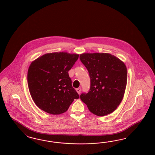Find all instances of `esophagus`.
Instances as JSON below:
<instances>
[{
    "label": "esophagus",
    "mask_w": 155,
    "mask_h": 155,
    "mask_svg": "<svg viewBox=\"0 0 155 155\" xmlns=\"http://www.w3.org/2000/svg\"><path fill=\"white\" fill-rule=\"evenodd\" d=\"M76 91H77V93L80 94L81 93V87H79V88H77V89H76Z\"/></svg>",
    "instance_id": "obj_1"
}]
</instances>
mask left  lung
<instances>
[{
    "label": "left lung",
    "instance_id": "1",
    "mask_svg": "<svg viewBox=\"0 0 155 155\" xmlns=\"http://www.w3.org/2000/svg\"><path fill=\"white\" fill-rule=\"evenodd\" d=\"M82 63L91 78L89 92L80 98L91 112L104 116L114 111L123 100L127 83V69L120 59L108 53H84Z\"/></svg>",
    "mask_w": 155,
    "mask_h": 155
}]
</instances>
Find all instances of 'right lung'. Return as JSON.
<instances>
[{"label":"right lung","mask_w":155,"mask_h":155,"mask_svg":"<svg viewBox=\"0 0 155 155\" xmlns=\"http://www.w3.org/2000/svg\"><path fill=\"white\" fill-rule=\"evenodd\" d=\"M78 57L76 54L52 53L32 62L27 73L28 86L33 101L41 110L59 114L80 98L68 73Z\"/></svg>","instance_id":"1"}]
</instances>
